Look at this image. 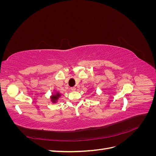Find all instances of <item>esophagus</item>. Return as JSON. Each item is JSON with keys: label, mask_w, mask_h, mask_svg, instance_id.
Masks as SVG:
<instances>
[{"label": "esophagus", "mask_w": 156, "mask_h": 156, "mask_svg": "<svg viewBox=\"0 0 156 156\" xmlns=\"http://www.w3.org/2000/svg\"><path fill=\"white\" fill-rule=\"evenodd\" d=\"M71 90H72V91H75V90H76V88H75V87H72V88H71Z\"/></svg>", "instance_id": "obj_1"}]
</instances>
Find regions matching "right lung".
<instances>
[{"label": "right lung", "mask_w": 156, "mask_h": 156, "mask_svg": "<svg viewBox=\"0 0 156 156\" xmlns=\"http://www.w3.org/2000/svg\"><path fill=\"white\" fill-rule=\"evenodd\" d=\"M61 96H62V94H60V92L56 91V90H53V94H52V95L50 96L51 101L53 103H56Z\"/></svg>", "instance_id": "obj_1"}]
</instances>
